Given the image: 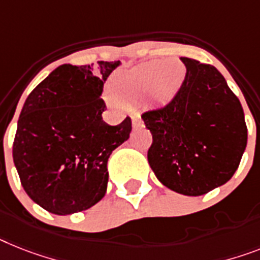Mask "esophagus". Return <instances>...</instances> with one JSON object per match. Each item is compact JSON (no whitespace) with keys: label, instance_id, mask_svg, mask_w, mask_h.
I'll use <instances>...</instances> for the list:
<instances>
[{"label":"esophagus","instance_id":"34e87169","mask_svg":"<svg viewBox=\"0 0 260 260\" xmlns=\"http://www.w3.org/2000/svg\"><path fill=\"white\" fill-rule=\"evenodd\" d=\"M132 122H133V126H134V127H138V126H142L143 125L142 118L139 117V115H133V117H132Z\"/></svg>","mask_w":260,"mask_h":260}]
</instances>
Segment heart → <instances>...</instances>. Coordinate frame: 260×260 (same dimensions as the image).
Segmentation results:
<instances>
[{"label": "heart", "instance_id": "1", "mask_svg": "<svg viewBox=\"0 0 260 260\" xmlns=\"http://www.w3.org/2000/svg\"><path fill=\"white\" fill-rule=\"evenodd\" d=\"M186 74L187 69L178 59L142 63L113 77V94H109V101L114 105L119 104L118 100L130 104L149 93L151 101L156 104H167L179 93Z\"/></svg>", "mask_w": 260, "mask_h": 260}]
</instances>
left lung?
<instances>
[{
  "mask_svg": "<svg viewBox=\"0 0 260 260\" xmlns=\"http://www.w3.org/2000/svg\"><path fill=\"white\" fill-rule=\"evenodd\" d=\"M181 59L187 74L179 93L142 119L153 135L147 159L158 181L198 197L230 181L247 145V126L224 77L211 65Z\"/></svg>",
  "mask_w": 260,
  "mask_h": 260,
  "instance_id": "obj_1",
  "label": "left lung"
}]
</instances>
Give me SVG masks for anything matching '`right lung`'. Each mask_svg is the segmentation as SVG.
Here are the masks:
<instances>
[{
  "mask_svg": "<svg viewBox=\"0 0 260 260\" xmlns=\"http://www.w3.org/2000/svg\"><path fill=\"white\" fill-rule=\"evenodd\" d=\"M119 63L58 66L23 104L13 160L23 190L51 214L83 211L106 194L107 159L132 132L128 117L102 119L104 83Z\"/></svg>",
  "mask_w": 260,
  "mask_h": 260,
  "instance_id": "obj_1",
  "label": "right lung"
}]
</instances>
